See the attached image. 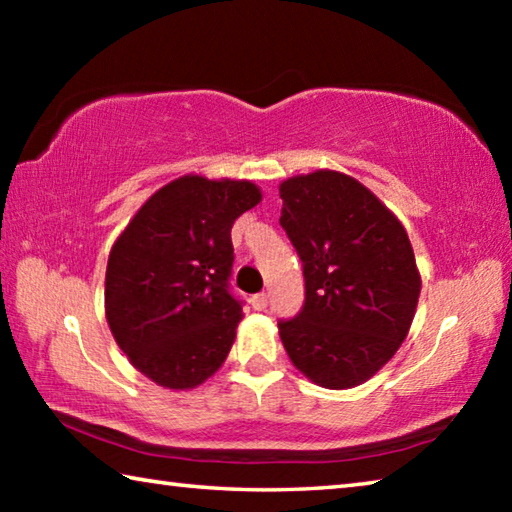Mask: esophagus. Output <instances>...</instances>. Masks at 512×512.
<instances>
[{
  "label": "esophagus",
  "instance_id": "1",
  "mask_svg": "<svg viewBox=\"0 0 512 512\" xmlns=\"http://www.w3.org/2000/svg\"><path fill=\"white\" fill-rule=\"evenodd\" d=\"M250 302H253V307L257 311H264L268 307V296H266V293H257V296H253V300H250Z\"/></svg>",
  "mask_w": 512,
  "mask_h": 512
}]
</instances>
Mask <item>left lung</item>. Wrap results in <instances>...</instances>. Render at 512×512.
Masks as SVG:
<instances>
[{"label": "left lung", "instance_id": "1", "mask_svg": "<svg viewBox=\"0 0 512 512\" xmlns=\"http://www.w3.org/2000/svg\"><path fill=\"white\" fill-rule=\"evenodd\" d=\"M280 198V225L305 273V307L277 323L284 350L318 386H359L393 359L413 323L422 280L409 235L348 173L287 178Z\"/></svg>", "mask_w": 512, "mask_h": 512}]
</instances>
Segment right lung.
<instances>
[{"label":"right lung","instance_id":"add662e5","mask_svg":"<svg viewBox=\"0 0 512 512\" xmlns=\"http://www.w3.org/2000/svg\"><path fill=\"white\" fill-rule=\"evenodd\" d=\"M262 201L250 180L187 173L160 187L112 244L106 318L128 361L189 391L223 366L244 318L228 291L230 230Z\"/></svg>","mask_w":512,"mask_h":512}]
</instances>
